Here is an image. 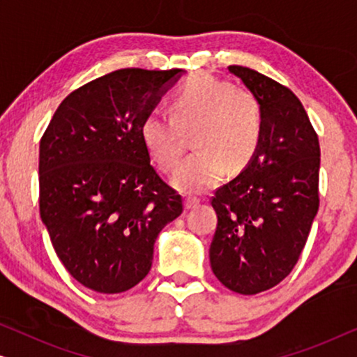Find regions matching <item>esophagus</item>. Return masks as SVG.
<instances>
[{
  "mask_svg": "<svg viewBox=\"0 0 357 357\" xmlns=\"http://www.w3.org/2000/svg\"><path fill=\"white\" fill-rule=\"evenodd\" d=\"M198 204H199L198 198H195V197L185 198V209H193V208H197Z\"/></svg>",
  "mask_w": 357,
  "mask_h": 357,
  "instance_id": "esophagus-1",
  "label": "esophagus"
}]
</instances>
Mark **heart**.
Returning <instances> with one entry per match:
<instances>
[{
	"mask_svg": "<svg viewBox=\"0 0 357 357\" xmlns=\"http://www.w3.org/2000/svg\"><path fill=\"white\" fill-rule=\"evenodd\" d=\"M185 133L193 149L174 174L180 192L203 193L231 172H241L255 158L263 135V112L255 96L211 75H195L180 87L170 112L153 109L141 121L139 135L162 170L177 165Z\"/></svg>",
	"mask_w": 357,
	"mask_h": 357,
	"instance_id": "heart-1",
	"label": "heart"
}]
</instances>
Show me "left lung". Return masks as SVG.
I'll list each match as a JSON object with an SVG mask.
<instances>
[{"label":"left lung","mask_w":357,"mask_h":357,"mask_svg":"<svg viewBox=\"0 0 357 357\" xmlns=\"http://www.w3.org/2000/svg\"><path fill=\"white\" fill-rule=\"evenodd\" d=\"M229 71L260 102L263 135L252 162L211 199L209 261L227 289L252 296L280 284L299 260L319 211L320 144L294 92L250 68Z\"/></svg>","instance_id":"8db88e82"}]
</instances>
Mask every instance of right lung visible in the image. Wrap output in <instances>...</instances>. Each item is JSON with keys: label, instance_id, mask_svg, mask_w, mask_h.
Returning <instances> with one entry per match:
<instances>
[{"label": "right lung", "instance_id": "obj_1", "mask_svg": "<svg viewBox=\"0 0 357 357\" xmlns=\"http://www.w3.org/2000/svg\"><path fill=\"white\" fill-rule=\"evenodd\" d=\"M182 70L125 68L73 91L40 139V218L82 286L128 291L148 275L154 242L183 211L151 165L139 128Z\"/></svg>", "mask_w": 357, "mask_h": 357}]
</instances>
